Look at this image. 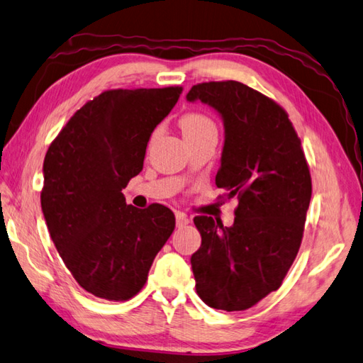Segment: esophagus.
Returning <instances> with one entry per match:
<instances>
[{"instance_id":"1","label":"esophagus","mask_w":363,"mask_h":363,"mask_svg":"<svg viewBox=\"0 0 363 363\" xmlns=\"http://www.w3.org/2000/svg\"><path fill=\"white\" fill-rule=\"evenodd\" d=\"M189 223H190V218L187 217L186 213H184V212H177V213H176V226H177V228L187 226Z\"/></svg>"}]
</instances>
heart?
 Returning a JSON list of instances; mask_svg holds the SVG:
<instances>
[{
	"label": "heart",
	"instance_id": "obj_1",
	"mask_svg": "<svg viewBox=\"0 0 363 363\" xmlns=\"http://www.w3.org/2000/svg\"><path fill=\"white\" fill-rule=\"evenodd\" d=\"M181 129L186 138L190 137H198L206 133H212V130H217V126L211 117H207L206 113L201 112H190L186 113L179 121Z\"/></svg>",
	"mask_w": 363,
	"mask_h": 363
}]
</instances>
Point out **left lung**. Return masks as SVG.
<instances>
[{
    "label": "left lung",
    "instance_id": "obj_1",
    "mask_svg": "<svg viewBox=\"0 0 363 363\" xmlns=\"http://www.w3.org/2000/svg\"><path fill=\"white\" fill-rule=\"evenodd\" d=\"M189 101L212 106L225 123L218 189L237 198L230 228L194 218L201 246L191 256L196 293L213 309L256 306L281 287L299 251L312 196L309 165L282 107L237 81L196 84Z\"/></svg>",
    "mask_w": 363,
    "mask_h": 363
}]
</instances>
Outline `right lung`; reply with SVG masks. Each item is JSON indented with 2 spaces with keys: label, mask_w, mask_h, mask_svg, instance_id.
Masks as SVG:
<instances>
[{
  "label": "right lung",
  "mask_w": 363,
  "mask_h": 363,
  "mask_svg": "<svg viewBox=\"0 0 363 363\" xmlns=\"http://www.w3.org/2000/svg\"><path fill=\"white\" fill-rule=\"evenodd\" d=\"M182 87L106 90L76 111L43 162V217L65 267L98 298L128 301L143 289L174 230L162 204H126L121 190L142 172L146 145Z\"/></svg>",
  "instance_id": "right-lung-1"
}]
</instances>
